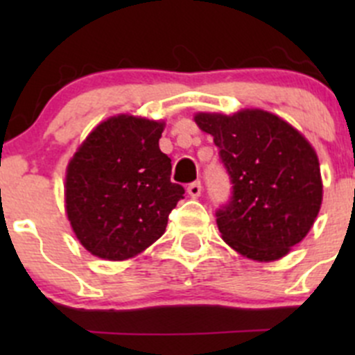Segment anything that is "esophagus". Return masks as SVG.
Masks as SVG:
<instances>
[{
  "label": "esophagus",
  "mask_w": 355,
  "mask_h": 355,
  "mask_svg": "<svg viewBox=\"0 0 355 355\" xmlns=\"http://www.w3.org/2000/svg\"><path fill=\"white\" fill-rule=\"evenodd\" d=\"M187 192H189V196H191V198H199L200 192H202V184H200L199 180L192 182V184L187 187Z\"/></svg>",
  "instance_id": "1"
}]
</instances>
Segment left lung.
Segmentation results:
<instances>
[{
    "instance_id": "1",
    "label": "left lung",
    "mask_w": 355,
    "mask_h": 355,
    "mask_svg": "<svg viewBox=\"0 0 355 355\" xmlns=\"http://www.w3.org/2000/svg\"><path fill=\"white\" fill-rule=\"evenodd\" d=\"M194 120L213 135L232 184L230 199L216 209L223 241L249 259H280L320 213L323 184L314 149L292 125L263 110L198 113Z\"/></svg>"
}]
</instances>
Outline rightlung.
<instances>
[{
	"instance_id": "obj_1",
	"label": "right lung",
	"mask_w": 355,
	"mask_h": 355,
	"mask_svg": "<svg viewBox=\"0 0 355 355\" xmlns=\"http://www.w3.org/2000/svg\"><path fill=\"white\" fill-rule=\"evenodd\" d=\"M163 123L127 114L99 123L67 168V214L94 256L123 261L166 230L185 189L170 180L171 159L159 149Z\"/></svg>"
}]
</instances>
